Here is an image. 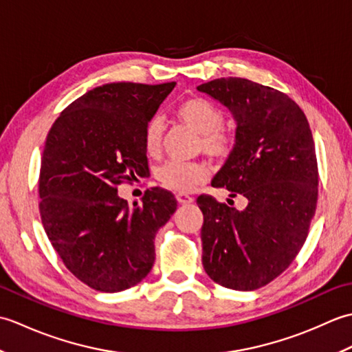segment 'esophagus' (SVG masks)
Returning a JSON list of instances; mask_svg holds the SVG:
<instances>
[{"label":"esophagus","mask_w":352,"mask_h":352,"mask_svg":"<svg viewBox=\"0 0 352 352\" xmlns=\"http://www.w3.org/2000/svg\"><path fill=\"white\" fill-rule=\"evenodd\" d=\"M175 198H177V201L180 204H183V206H186V204H190V203H193V198L192 197H189L188 193H177L175 195Z\"/></svg>","instance_id":"1"}]
</instances>
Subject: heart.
Listing matches in <instances>:
<instances>
[{
    "instance_id": "b5f03b06",
    "label": "heart",
    "mask_w": 352,
    "mask_h": 352,
    "mask_svg": "<svg viewBox=\"0 0 352 352\" xmlns=\"http://www.w3.org/2000/svg\"><path fill=\"white\" fill-rule=\"evenodd\" d=\"M178 121L188 125L199 134L198 148L214 162H227L234 154L237 139L233 133L223 130L226 115L204 98H189L178 104L175 109ZM164 125L160 116H151L144 129V145L149 155H157L160 151ZM155 178L163 188L172 192H189L208 178L206 163L192 162H168L155 170Z\"/></svg>"
}]
</instances>
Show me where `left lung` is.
<instances>
[{"label": "left lung", "mask_w": 352, "mask_h": 352, "mask_svg": "<svg viewBox=\"0 0 352 352\" xmlns=\"http://www.w3.org/2000/svg\"><path fill=\"white\" fill-rule=\"evenodd\" d=\"M237 121L234 154L213 178L243 210L199 195L203 266L223 287L256 290L283 274L307 239L318 203V160L307 118L286 94L228 77L198 86ZM231 203V199H228Z\"/></svg>", "instance_id": "1"}]
</instances>
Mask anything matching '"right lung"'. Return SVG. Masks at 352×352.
<instances>
[{"label":"right lung","instance_id":"obj_1","mask_svg":"<svg viewBox=\"0 0 352 352\" xmlns=\"http://www.w3.org/2000/svg\"><path fill=\"white\" fill-rule=\"evenodd\" d=\"M109 83L86 92L58 116L45 142L39 212L52 248L89 287L121 292L151 271L154 239L177 208L162 188L129 207L118 186L148 172L144 129L175 87Z\"/></svg>","mask_w":352,"mask_h":352}]
</instances>
